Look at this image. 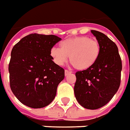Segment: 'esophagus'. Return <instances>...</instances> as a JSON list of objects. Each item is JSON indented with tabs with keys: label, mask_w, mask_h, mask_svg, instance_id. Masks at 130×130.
I'll list each match as a JSON object with an SVG mask.
<instances>
[{
	"label": "esophagus",
	"mask_w": 130,
	"mask_h": 130,
	"mask_svg": "<svg viewBox=\"0 0 130 130\" xmlns=\"http://www.w3.org/2000/svg\"><path fill=\"white\" fill-rule=\"evenodd\" d=\"M71 73V71H70L69 70H65V76H67V75H69V74H70Z\"/></svg>",
	"instance_id": "1"
}]
</instances>
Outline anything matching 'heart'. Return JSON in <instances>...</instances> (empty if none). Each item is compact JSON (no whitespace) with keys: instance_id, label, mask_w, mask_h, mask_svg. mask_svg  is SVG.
<instances>
[{"instance_id":"heart-1","label":"heart","mask_w":130,"mask_h":130,"mask_svg":"<svg viewBox=\"0 0 130 130\" xmlns=\"http://www.w3.org/2000/svg\"><path fill=\"white\" fill-rule=\"evenodd\" d=\"M50 56L58 65H63L69 56V62L78 71L86 70L97 61L101 46L97 40L86 36L75 37L60 43V49L52 47Z\"/></svg>"}]
</instances>
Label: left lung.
Instances as JSON below:
<instances>
[{
	"label": "left lung",
	"instance_id": "left-lung-1",
	"mask_svg": "<svg viewBox=\"0 0 130 130\" xmlns=\"http://www.w3.org/2000/svg\"><path fill=\"white\" fill-rule=\"evenodd\" d=\"M91 32L101 46L100 56L93 67L76 73L74 94L81 106L96 110L117 93L121 81L122 60L114 42L101 32Z\"/></svg>",
	"mask_w": 130,
	"mask_h": 130
}]
</instances>
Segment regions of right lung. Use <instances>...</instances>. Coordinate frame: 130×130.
Here are the masks:
<instances>
[{"instance_id":"obj_1","label":"right lung","mask_w":130,"mask_h":130,"mask_svg":"<svg viewBox=\"0 0 130 130\" xmlns=\"http://www.w3.org/2000/svg\"><path fill=\"white\" fill-rule=\"evenodd\" d=\"M61 38L53 35L30 34L12 48L8 71L10 86L15 97L29 108L50 104L64 69L52 61L50 50Z\"/></svg>"}]
</instances>
